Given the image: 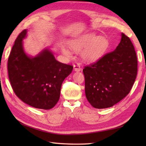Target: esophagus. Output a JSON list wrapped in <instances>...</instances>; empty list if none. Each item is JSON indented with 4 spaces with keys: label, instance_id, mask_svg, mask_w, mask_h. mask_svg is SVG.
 Segmentation results:
<instances>
[{
    "label": "esophagus",
    "instance_id": "obj_1",
    "mask_svg": "<svg viewBox=\"0 0 146 146\" xmlns=\"http://www.w3.org/2000/svg\"><path fill=\"white\" fill-rule=\"evenodd\" d=\"M73 70L75 71H76V72H78V71H80L81 70V68H80V66L79 64H75V65L73 66Z\"/></svg>",
    "mask_w": 146,
    "mask_h": 146
}]
</instances>
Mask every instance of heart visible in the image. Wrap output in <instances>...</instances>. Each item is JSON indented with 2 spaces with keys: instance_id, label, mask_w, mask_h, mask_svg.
<instances>
[{
  "instance_id": "1",
  "label": "heart",
  "mask_w": 146,
  "mask_h": 146,
  "mask_svg": "<svg viewBox=\"0 0 146 146\" xmlns=\"http://www.w3.org/2000/svg\"><path fill=\"white\" fill-rule=\"evenodd\" d=\"M71 49L80 52L81 56L86 62H93L102 57L107 50L109 42L104 36H99L93 33L82 35L71 39L69 42ZM61 51L64 55H71V49L65 45L61 46Z\"/></svg>"
}]
</instances>
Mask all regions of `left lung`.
I'll return each mask as SVG.
<instances>
[{"mask_svg":"<svg viewBox=\"0 0 146 146\" xmlns=\"http://www.w3.org/2000/svg\"><path fill=\"white\" fill-rule=\"evenodd\" d=\"M85 93L95 108L112 107L130 92L137 74V58L131 41L121 34L119 44L83 70Z\"/></svg>","mask_w":146,"mask_h":146,"instance_id":"8db88e82","label":"left lung"}]
</instances>
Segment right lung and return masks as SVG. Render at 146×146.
Instances as JSON below:
<instances>
[{"instance_id": "1", "label": "right lung", "mask_w": 146, "mask_h": 146, "mask_svg": "<svg viewBox=\"0 0 146 146\" xmlns=\"http://www.w3.org/2000/svg\"><path fill=\"white\" fill-rule=\"evenodd\" d=\"M27 33L24 29L19 34L9 56V81L23 102L37 109L50 110L58 102L62 84L73 66L56 60L49 48L34 56L28 55L23 46Z\"/></svg>"}]
</instances>
